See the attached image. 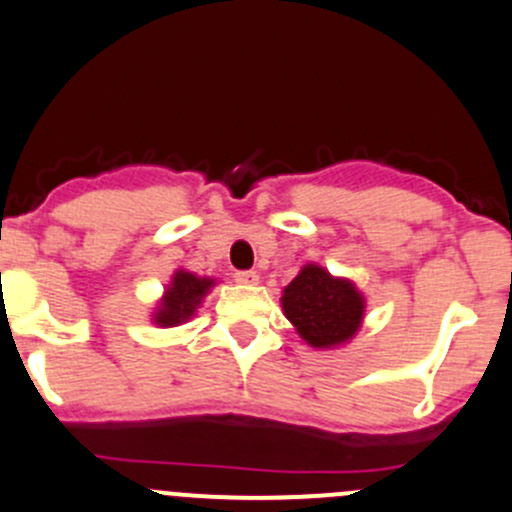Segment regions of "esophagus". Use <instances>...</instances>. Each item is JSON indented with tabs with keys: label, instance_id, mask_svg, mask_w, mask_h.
I'll use <instances>...</instances> for the list:
<instances>
[{
	"label": "esophagus",
	"instance_id": "34e87169",
	"mask_svg": "<svg viewBox=\"0 0 512 512\" xmlns=\"http://www.w3.org/2000/svg\"><path fill=\"white\" fill-rule=\"evenodd\" d=\"M235 280L240 282V285H257V282H260V275L252 270H245V272H235Z\"/></svg>",
	"mask_w": 512,
	"mask_h": 512
}]
</instances>
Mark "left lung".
I'll list each match as a JSON object with an SVG mask.
<instances>
[{"instance_id": "obj_1", "label": "left lung", "mask_w": 512, "mask_h": 512, "mask_svg": "<svg viewBox=\"0 0 512 512\" xmlns=\"http://www.w3.org/2000/svg\"><path fill=\"white\" fill-rule=\"evenodd\" d=\"M282 312L299 337L314 349L349 344L364 324L366 299L347 277H334L317 262H309L282 289Z\"/></svg>"}]
</instances>
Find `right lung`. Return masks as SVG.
Instances as JSON below:
<instances>
[{"mask_svg":"<svg viewBox=\"0 0 512 512\" xmlns=\"http://www.w3.org/2000/svg\"><path fill=\"white\" fill-rule=\"evenodd\" d=\"M215 285L218 282L213 277H200L180 267V270L173 272L168 285H165L163 297L158 299V307L151 314V322L163 329L180 327V324L190 322Z\"/></svg>","mask_w":512,"mask_h":512,"instance_id":"right-lung-1","label":"right lung"}]
</instances>
